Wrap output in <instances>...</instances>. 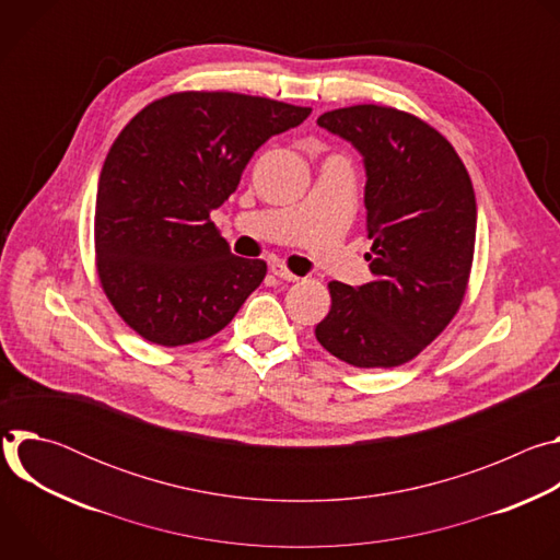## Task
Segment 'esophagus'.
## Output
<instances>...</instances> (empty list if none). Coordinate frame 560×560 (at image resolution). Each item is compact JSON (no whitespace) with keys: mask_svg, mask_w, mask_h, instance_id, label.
I'll list each match as a JSON object with an SVG mask.
<instances>
[{"mask_svg":"<svg viewBox=\"0 0 560 560\" xmlns=\"http://www.w3.org/2000/svg\"><path fill=\"white\" fill-rule=\"evenodd\" d=\"M270 270H272L275 277L283 279V281H299V279H301V277H296L294 272H290V268H288L285 264H281V261H272V264H270Z\"/></svg>","mask_w":560,"mask_h":560,"instance_id":"1","label":"esophagus"}]
</instances>
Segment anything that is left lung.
Wrapping results in <instances>:
<instances>
[{"label": "left lung", "instance_id": "left-lung-1", "mask_svg": "<svg viewBox=\"0 0 560 560\" xmlns=\"http://www.w3.org/2000/svg\"><path fill=\"white\" fill-rule=\"evenodd\" d=\"M322 128L363 154L365 259L372 281H330V312L314 335L354 368H396L419 357L467 292L476 197L454 145L412 113L357 104L324 113Z\"/></svg>", "mask_w": 560, "mask_h": 560}]
</instances>
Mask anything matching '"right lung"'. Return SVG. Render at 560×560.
I'll return each mask as SVG.
<instances>
[{
  "label": "right lung",
  "mask_w": 560,
  "mask_h": 560,
  "mask_svg": "<svg viewBox=\"0 0 560 560\" xmlns=\"http://www.w3.org/2000/svg\"><path fill=\"white\" fill-rule=\"evenodd\" d=\"M312 108L230 91H182L141 108L100 175L95 266L124 324L177 348L223 330L261 285L264 259L230 253L210 219L255 150Z\"/></svg>",
  "instance_id": "1"
}]
</instances>
